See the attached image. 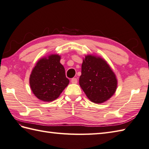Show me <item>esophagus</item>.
I'll use <instances>...</instances> for the list:
<instances>
[{
  "label": "esophagus",
  "instance_id": "obj_1",
  "mask_svg": "<svg viewBox=\"0 0 149 149\" xmlns=\"http://www.w3.org/2000/svg\"><path fill=\"white\" fill-rule=\"evenodd\" d=\"M71 83L73 84H76L77 83V78H72L71 79Z\"/></svg>",
  "mask_w": 149,
  "mask_h": 149
}]
</instances>
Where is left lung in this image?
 Segmentation results:
<instances>
[{
    "label": "left lung",
    "instance_id": "left-lung-1",
    "mask_svg": "<svg viewBox=\"0 0 149 149\" xmlns=\"http://www.w3.org/2000/svg\"><path fill=\"white\" fill-rule=\"evenodd\" d=\"M79 84L91 102L100 104L115 93L117 80L104 59L89 55L85 57L82 64Z\"/></svg>",
    "mask_w": 149,
    "mask_h": 149
}]
</instances>
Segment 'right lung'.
Here are the masks:
<instances>
[{
    "instance_id": "add662e5",
    "label": "right lung",
    "mask_w": 149,
    "mask_h": 149,
    "mask_svg": "<svg viewBox=\"0 0 149 149\" xmlns=\"http://www.w3.org/2000/svg\"><path fill=\"white\" fill-rule=\"evenodd\" d=\"M60 56L50 55L49 58L41 59L33 70L29 78L30 86L33 93L45 102L56 99L68 86V79L60 63Z\"/></svg>"
}]
</instances>
